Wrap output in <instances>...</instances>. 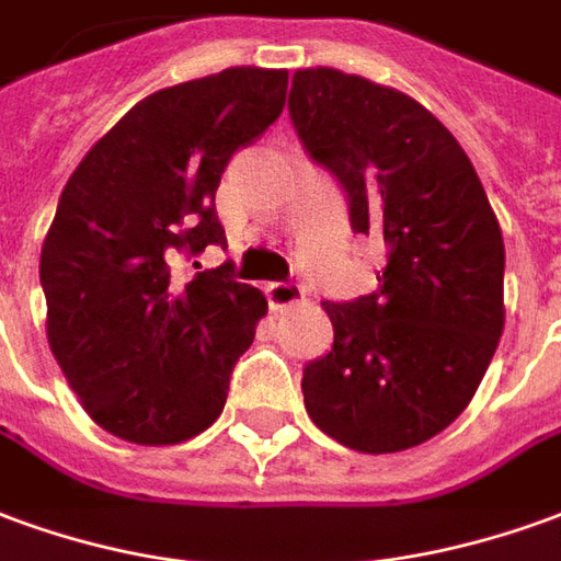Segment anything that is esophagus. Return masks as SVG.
Here are the masks:
<instances>
[{"instance_id":"obj_1","label":"esophagus","mask_w":561,"mask_h":561,"mask_svg":"<svg viewBox=\"0 0 561 561\" xmlns=\"http://www.w3.org/2000/svg\"><path fill=\"white\" fill-rule=\"evenodd\" d=\"M264 294H267L270 307L273 309L294 307V304L304 300V288H300L297 282H270L267 288H264Z\"/></svg>"}]
</instances>
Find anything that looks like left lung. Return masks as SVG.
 Returning <instances> with one entry per match:
<instances>
[{
    "mask_svg": "<svg viewBox=\"0 0 561 561\" xmlns=\"http://www.w3.org/2000/svg\"><path fill=\"white\" fill-rule=\"evenodd\" d=\"M307 154L334 175L355 233H379L374 294L324 304L334 346L304 370L309 419L358 453H401L471 403L504 331V240L477 170L428 108L340 69H297Z\"/></svg>",
    "mask_w": 561,
    "mask_h": 561,
    "instance_id": "8db88e82",
    "label": "left lung"
}]
</instances>
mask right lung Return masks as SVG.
<instances>
[{"mask_svg": "<svg viewBox=\"0 0 561 561\" xmlns=\"http://www.w3.org/2000/svg\"><path fill=\"white\" fill-rule=\"evenodd\" d=\"M285 69L233 66L136 103L78 163L42 245L48 343L88 416L121 440L182 444L221 416L267 297L225 249L215 191L230 158L282 115Z\"/></svg>", "mask_w": 561, "mask_h": 561, "instance_id": "obj_1", "label": "right lung"}]
</instances>
